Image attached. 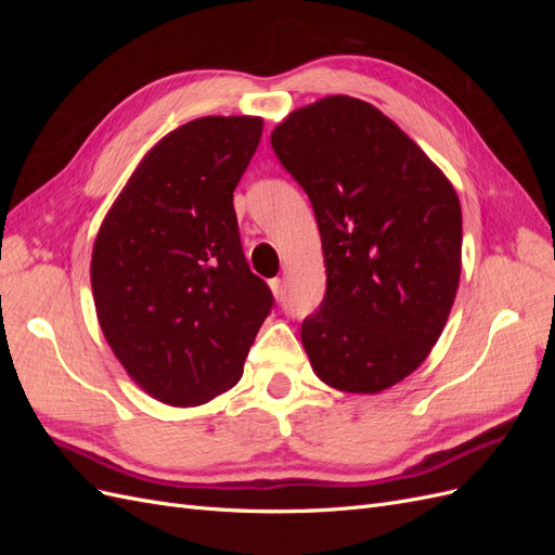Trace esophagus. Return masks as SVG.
<instances>
[{"instance_id":"obj_1","label":"esophagus","mask_w":555,"mask_h":555,"mask_svg":"<svg viewBox=\"0 0 555 555\" xmlns=\"http://www.w3.org/2000/svg\"><path fill=\"white\" fill-rule=\"evenodd\" d=\"M271 289H273V294H275V296H278V298H280V296H282V292H284V289H282V280H280V278H275V280H271Z\"/></svg>"}]
</instances>
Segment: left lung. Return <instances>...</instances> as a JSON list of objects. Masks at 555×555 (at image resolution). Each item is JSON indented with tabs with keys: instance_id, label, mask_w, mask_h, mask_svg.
Here are the masks:
<instances>
[{
	"instance_id": "left-lung-1",
	"label": "left lung",
	"mask_w": 555,
	"mask_h": 555,
	"mask_svg": "<svg viewBox=\"0 0 555 555\" xmlns=\"http://www.w3.org/2000/svg\"><path fill=\"white\" fill-rule=\"evenodd\" d=\"M280 164L306 190L322 236L326 296L300 340L314 375L379 393L426 361L461 280L456 190L373 104L335 94L273 133Z\"/></svg>"
}]
</instances>
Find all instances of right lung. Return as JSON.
Instances as JSON below:
<instances>
[{"label": "right lung", "instance_id": "add662e5", "mask_svg": "<svg viewBox=\"0 0 555 555\" xmlns=\"http://www.w3.org/2000/svg\"><path fill=\"white\" fill-rule=\"evenodd\" d=\"M261 129V117L208 115L166 133L96 233L99 326L129 377L166 405L229 391L273 308L233 210Z\"/></svg>", "mask_w": 555, "mask_h": 555}]
</instances>
